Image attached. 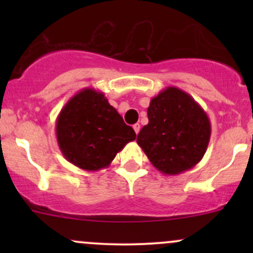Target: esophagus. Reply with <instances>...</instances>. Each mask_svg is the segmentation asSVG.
I'll return each instance as SVG.
<instances>
[{
    "instance_id": "esophagus-1",
    "label": "esophagus",
    "mask_w": 253,
    "mask_h": 253,
    "mask_svg": "<svg viewBox=\"0 0 253 253\" xmlns=\"http://www.w3.org/2000/svg\"><path fill=\"white\" fill-rule=\"evenodd\" d=\"M133 129H134V132L136 133V134H138L139 130H140V125H139V124L133 125Z\"/></svg>"
}]
</instances>
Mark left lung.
Instances as JSON below:
<instances>
[{
  "label": "left lung",
  "mask_w": 253,
  "mask_h": 253,
  "mask_svg": "<svg viewBox=\"0 0 253 253\" xmlns=\"http://www.w3.org/2000/svg\"><path fill=\"white\" fill-rule=\"evenodd\" d=\"M147 118L136 143L157 170L178 175L201 161L210 144L211 121L189 94L168 86L150 101Z\"/></svg>",
  "instance_id": "1"
}]
</instances>
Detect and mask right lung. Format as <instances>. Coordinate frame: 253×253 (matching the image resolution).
Masks as SVG:
<instances>
[{
    "label": "right lung",
    "mask_w": 253,
    "mask_h": 253,
    "mask_svg": "<svg viewBox=\"0 0 253 253\" xmlns=\"http://www.w3.org/2000/svg\"><path fill=\"white\" fill-rule=\"evenodd\" d=\"M56 135L66 161L85 171L109 167L125 145L136 138L103 92L92 88L80 90L63 107Z\"/></svg>",
    "instance_id": "1"
}]
</instances>
